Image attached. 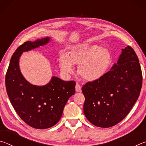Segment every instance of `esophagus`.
<instances>
[{
    "label": "esophagus",
    "mask_w": 146,
    "mask_h": 146,
    "mask_svg": "<svg viewBox=\"0 0 146 146\" xmlns=\"http://www.w3.org/2000/svg\"><path fill=\"white\" fill-rule=\"evenodd\" d=\"M75 90H76V92H80V91H81V86H80V84H79L78 83H76V84Z\"/></svg>",
    "instance_id": "34e87169"
}]
</instances>
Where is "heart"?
Instances as JSON below:
<instances>
[{"label": "heart", "instance_id": "b5f03b06", "mask_svg": "<svg viewBox=\"0 0 146 146\" xmlns=\"http://www.w3.org/2000/svg\"><path fill=\"white\" fill-rule=\"evenodd\" d=\"M111 63V55L107 49L94 45L74 49L70 56L61 53L59 66L64 75L70 76L75 73V65H78V73L88 81L100 78L108 70Z\"/></svg>", "mask_w": 146, "mask_h": 146}]
</instances>
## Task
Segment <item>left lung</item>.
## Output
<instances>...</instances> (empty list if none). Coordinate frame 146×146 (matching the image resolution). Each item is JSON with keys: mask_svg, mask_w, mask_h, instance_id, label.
Wrapping results in <instances>:
<instances>
[{"mask_svg": "<svg viewBox=\"0 0 146 146\" xmlns=\"http://www.w3.org/2000/svg\"><path fill=\"white\" fill-rule=\"evenodd\" d=\"M142 74L138 56L131 47L122 50L110 71L83 86L84 113L92 124L110 127L121 122L138 100Z\"/></svg>", "mask_w": 146, "mask_h": 146, "instance_id": "1", "label": "left lung"}]
</instances>
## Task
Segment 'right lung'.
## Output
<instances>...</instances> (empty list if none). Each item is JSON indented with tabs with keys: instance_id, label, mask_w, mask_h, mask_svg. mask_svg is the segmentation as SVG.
Masks as SVG:
<instances>
[{
	"instance_id": "right-lung-1",
	"label": "right lung",
	"mask_w": 146,
	"mask_h": 146,
	"mask_svg": "<svg viewBox=\"0 0 146 146\" xmlns=\"http://www.w3.org/2000/svg\"><path fill=\"white\" fill-rule=\"evenodd\" d=\"M49 37L27 41L16 49L11 56L5 78L9 100L17 114L27 124L44 129L55 125L62 115L70 97L75 94V81H64L53 76L48 84H31L22 75L19 58L22 53L48 43Z\"/></svg>"
}]
</instances>
